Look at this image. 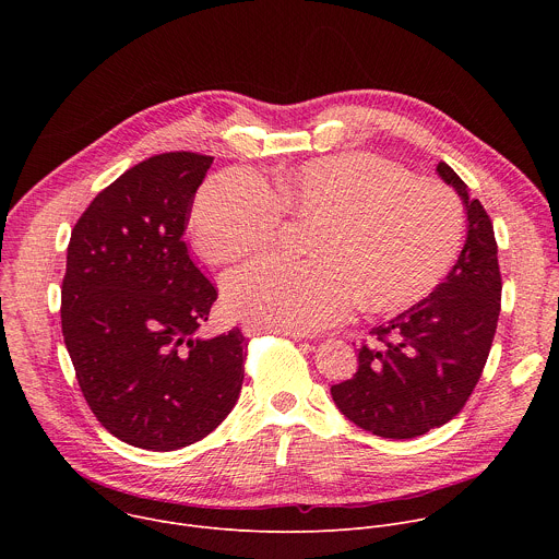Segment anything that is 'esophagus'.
Here are the masks:
<instances>
[{
    "label": "esophagus",
    "instance_id": "esophagus-1",
    "mask_svg": "<svg viewBox=\"0 0 559 559\" xmlns=\"http://www.w3.org/2000/svg\"><path fill=\"white\" fill-rule=\"evenodd\" d=\"M241 330H243V334L246 336H252V334H259V332H263L265 328H261V325H257V323H250V321H246L243 325H241ZM270 332H274V334H283V336H292V338H305V334L302 332H283V330H270Z\"/></svg>",
    "mask_w": 559,
    "mask_h": 559
}]
</instances>
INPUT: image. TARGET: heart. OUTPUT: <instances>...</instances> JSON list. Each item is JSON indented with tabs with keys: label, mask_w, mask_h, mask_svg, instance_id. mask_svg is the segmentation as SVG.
<instances>
[{
	"label": "heart",
	"mask_w": 559,
	"mask_h": 559,
	"mask_svg": "<svg viewBox=\"0 0 559 559\" xmlns=\"http://www.w3.org/2000/svg\"><path fill=\"white\" fill-rule=\"evenodd\" d=\"M283 210L316 221L307 241L313 259H261L225 278L234 313L283 332L336 325L356 298L371 311L414 305L449 272L464 236L453 190L349 152L278 177L276 197L241 170L212 177L192 205V243L212 265L250 257L274 243Z\"/></svg>",
	"instance_id": "b5f03b06"
}]
</instances>
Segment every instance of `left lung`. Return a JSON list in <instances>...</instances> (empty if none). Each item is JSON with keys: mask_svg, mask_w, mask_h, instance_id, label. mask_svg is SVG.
<instances>
[{"mask_svg": "<svg viewBox=\"0 0 559 559\" xmlns=\"http://www.w3.org/2000/svg\"><path fill=\"white\" fill-rule=\"evenodd\" d=\"M466 214V241L447 278L371 334L354 378L334 384L345 418L380 438L409 440L460 414L483 376L498 328L502 278L493 223L466 183L440 162Z\"/></svg>", "mask_w": 559, "mask_h": 559, "instance_id": "1", "label": "left lung"}]
</instances>
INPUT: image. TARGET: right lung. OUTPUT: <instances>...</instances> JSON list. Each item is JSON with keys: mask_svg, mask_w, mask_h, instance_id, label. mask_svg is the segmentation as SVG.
Listing matches in <instances>:
<instances>
[{"mask_svg": "<svg viewBox=\"0 0 559 559\" xmlns=\"http://www.w3.org/2000/svg\"><path fill=\"white\" fill-rule=\"evenodd\" d=\"M212 162L194 152L145 158L70 234L61 332L79 386L115 438L147 451L212 433L243 384L241 330L199 336L216 289L183 241Z\"/></svg>", "mask_w": 559, "mask_h": 559, "instance_id": "right-lung-1", "label": "right lung"}]
</instances>
